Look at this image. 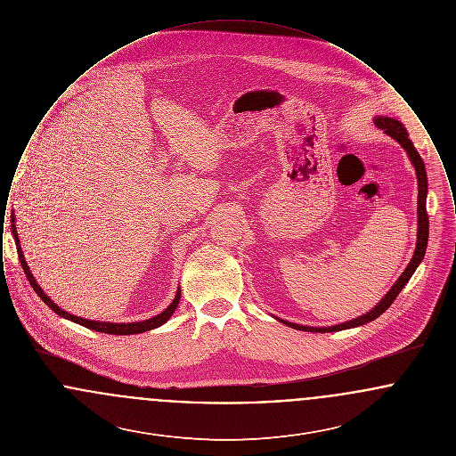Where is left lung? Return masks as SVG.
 Instances as JSON below:
<instances>
[{
    "label": "left lung",
    "instance_id": "8db88e82",
    "mask_svg": "<svg viewBox=\"0 0 456 456\" xmlns=\"http://www.w3.org/2000/svg\"><path fill=\"white\" fill-rule=\"evenodd\" d=\"M374 125H376L379 130L385 131L387 134H390L391 138H395V140L405 149L409 159L412 160L415 174H417V186H419V196H417V244H415L412 260L407 265V268H405V272L400 275V279L393 283V287L388 290V294L378 303V305H374L369 313H366V314H362V316H359V318H354V320L346 322V323H340V325L328 326V328H326V326L316 328V326L297 325V323H290V322H285V320L277 318L279 322H282L283 325L296 328V330H303V331H318V333L340 331V330H347V328L366 325L369 322L376 320L378 316H381V314L390 307L393 301L396 299V296L400 294V290L411 281V277H412L413 272L417 270V266L420 265V261L424 260L426 248H428V239H429V217H428V210H426V198H428V174H426V166H424V162H422L419 152L415 151L412 140L409 138V133L405 130V126H403L400 121H396V119H393V118H387V116H378V118H374Z\"/></svg>",
    "mask_w": 456,
    "mask_h": 456
}]
</instances>
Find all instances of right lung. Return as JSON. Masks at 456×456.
I'll return each mask as SVG.
<instances>
[{
    "mask_svg": "<svg viewBox=\"0 0 456 456\" xmlns=\"http://www.w3.org/2000/svg\"><path fill=\"white\" fill-rule=\"evenodd\" d=\"M12 232H13V238H15V244H17V253H19V260L22 265L23 272L27 275V281L32 285V289L36 290V294L43 299L44 303L47 304L58 316L69 320L73 323H78V325L86 326L88 330H95V331H101V333H109V335H134V333H143V331H149L153 328H159L160 325H164L171 316H173L179 299H181V289H177L175 292V297H174L173 303L169 304L167 309H164L160 314L153 316L151 320H143V322H136V323H108V322H94V320H86V318H80V316H75V314H69L63 311L58 304L53 303L47 294H44L43 289L39 287V283L36 282L34 275L30 273V268L27 266V261L23 256L22 248H20V239L17 234V227H15V218H12Z\"/></svg>",
    "mask_w": 456,
    "mask_h": 456,
    "instance_id": "right-lung-1",
    "label": "right lung"
}]
</instances>
